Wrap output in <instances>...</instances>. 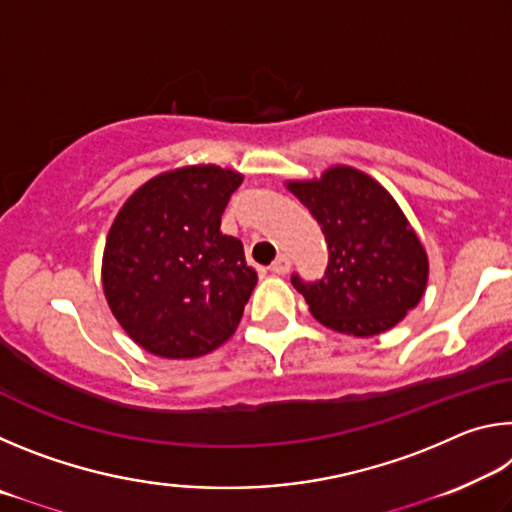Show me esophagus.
Masks as SVG:
<instances>
[{"instance_id": "34e87169", "label": "esophagus", "mask_w": 512, "mask_h": 512, "mask_svg": "<svg viewBox=\"0 0 512 512\" xmlns=\"http://www.w3.org/2000/svg\"><path fill=\"white\" fill-rule=\"evenodd\" d=\"M271 271L275 275H287L291 271V259L287 255H280L275 259V262L271 264Z\"/></svg>"}]
</instances>
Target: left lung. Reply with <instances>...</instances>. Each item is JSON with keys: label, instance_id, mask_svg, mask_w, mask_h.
<instances>
[{"label": "left lung", "instance_id": "8db88e82", "mask_svg": "<svg viewBox=\"0 0 512 512\" xmlns=\"http://www.w3.org/2000/svg\"><path fill=\"white\" fill-rule=\"evenodd\" d=\"M287 189L327 241L323 280L309 284L291 277L318 323L363 339L395 327L418 307L429 257L386 187L348 164H334L320 178L289 180Z\"/></svg>", "mask_w": 512, "mask_h": 512}]
</instances>
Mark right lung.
<instances>
[{"instance_id": "add662e5", "label": "right lung", "mask_w": 512, "mask_h": 512, "mask_svg": "<svg viewBox=\"0 0 512 512\" xmlns=\"http://www.w3.org/2000/svg\"><path fill=\"white\" fill-rule=\"evenodd\" d=\"M244 176L216 164L158 173L128 196L103 248V296L124 332L164 359H196L235 334L257 284L221 214Z\"/></svg>"}]
</instances>
